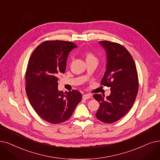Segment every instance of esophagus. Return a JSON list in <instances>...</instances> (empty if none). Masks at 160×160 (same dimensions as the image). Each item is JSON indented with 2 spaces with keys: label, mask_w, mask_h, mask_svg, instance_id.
I'll return each instance as SVG.
<instances>
[{
  "label": "esophagus",
  "mask_w": 160,
  "mask_h": 160,
  "mask_svg": "<svg viewBox=\"0 0 160 160\" xmlns=\"http://www.w3.org/2000/svg\"><path fill=\"white\" fill-rule=\"evenodd\" d=\"M90 97H91V95L89 94H84L82 95V98L84 99H88L90 98Z\"/></svg>",
  "instance_id": "esophagus-1"
}]
</instances>
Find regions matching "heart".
Here are the masks:
<instances>
[{"label": "heart", "instance_id": "heart-1", "mask_svg": "<svg viewBox=\"0 0 160 160\" xmlns=\"http://www.w3.org/2000/svg\"><path fill=\"white\" fill-rule=\"evenodd\" d=\"M85 55V58H86V62L88 61H97V59L96 58L95 55L90 52H87L85 53L84 54Z\"/></svg>", "mask_w": 160, "mask_h": 160}]
</instances>
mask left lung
I'll return each instance as SVG.
<instances>
[{
  "label": "left lung",
  "mask_w": 160,
  "mask_h": 160,
  "mask_svg": "<svg viewBox=\"0 0 160 160\" xmlns=\"http://www.w3.org/2000/svg\"><path fill=\"white\" fill-rule=\"evenodd\" d=\"M99 44L106 52V71L101 84L110 88V94L105 98L94 94L99 102L96 117L100 121L111 123L121 119L133 107L138 89V80L134 60L123 46L108 41Z\"/></svg>",
  "instance_id": "left-lung-1"
}]
</instances>
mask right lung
I'll list each match as a JSON object with an SVG mask.
<instances>
[{"label": "right lung", "mask_w": 160, "mask_h": 160, "mask_svg": "<svg viewBox=\"0 0 160 160\" xmlns=\"http://www.w3.org/2000/svg\"><path fill=\"white\" fill-rule=\"evenodd\" d=\"M77 48L71 42L46 41L31 55L25 74L26 93L38 115L48 122L59 123L70 118L82 99L77 90L58 89V78L64 74L69 52Z\"/></svg>", "instance_id": "1"}]
</instances>
